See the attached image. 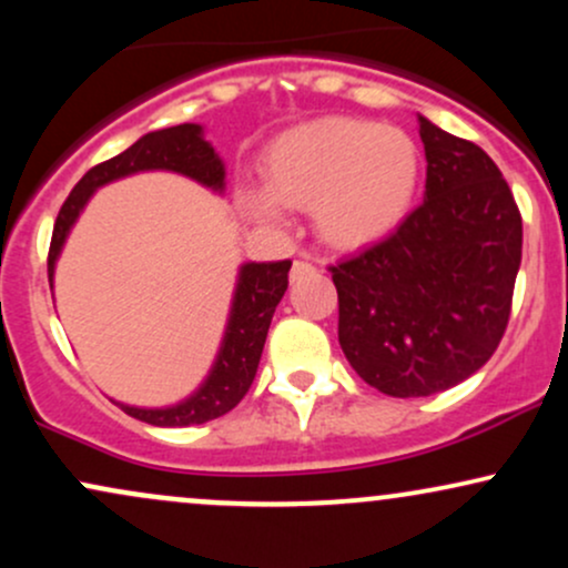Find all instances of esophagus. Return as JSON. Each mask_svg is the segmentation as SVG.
<instances>
[{"label": "esophagus", "instance_id": "obj_1", "mask_svg": "<svg viewBox=\"0 0 568 568\" xmlns=\"http://www.w3.org/2000/svg\"><path fill=\"white\" fill-rule=\"evenodd\" d=\"M315 270V266H312L310 262H302V258H298V262H293V270H291V283H296V280H302L306 272H312Z\"/></svg>", "mask_w": 568, "mask_h": 568}]
</instances>
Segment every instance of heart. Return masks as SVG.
Wrapping results in <instances>:
<instances>
[{
    "mask_svg": "<svg viewBox=\"0 0 568 568\" xmlns=\"http://www.w3.org/2000/svg\"><path fill=\"white\" fill-rule=\"evenodd\" d=\"M264 184L237 186L240 213L262 226H285L283 205L312 211L325 245L357 251L382 243L414 207L422 152L406 130L352 116H321L270 141Z\"/></svg>",
    "mask_w": 568,
    "mask_h": 568,
    "instance_id": "b5f03b06",
    "label": "heart"
}]
</instances>
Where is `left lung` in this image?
Masks as SVG:
<instances>
[{"label": "left lung", "instance_id": "8db88e82", "mask_svg": "<svg viewBox=\"0 0 568 568\" xmlns=\"http://www.w3.org/2000/svg\"><path fill=\"white\" fill-rule=\"evenodd\" d=\"M425 202L382 243L331 266L338 344L363 382L427 397L473 376L505 334L524 224L499 168L419 114Z\"/></svg>", "mask_w": 568, "mask_h": 568}]
</instances>
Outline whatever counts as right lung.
I'll list each match as a JSON object with an SVG mask.
<instances>
[{"mask_svg": "<svg viewBox=\"0 0 568 568\" xmlns=\"http://www.w3.org/2000/svg\"><path fill=\"white\" fill-rule=\"evenodd\" d=\"M154 171L184 175V179H192L200 186L211 189L219 197L226 189L224 160L219 158L213 143L205 139V128L197 125V122H184V125L152 130V133L141 135L122 154L90 168L80 179V184L71 189L55 219L53 243H50V288H53L55 264L61 258L63 245H67L71 230H74V224L80 221L82 211L93 200L98 189L128 179V175ZM288 258L285 262L240 264L219 352L213 357L207 376L192 395H186L179 403H171V406H130V403L114 400L116 406L133 419L154 427L205 425V422L219 419L226 410H232L243 400L247 389H251L253 376H256L272 315H275L280 298L288 288Z\"/></svg>", "mask_w": 568, "mask_h": 568, "instance_id": "obj_1", "label": "right lung"}]
</instances>
